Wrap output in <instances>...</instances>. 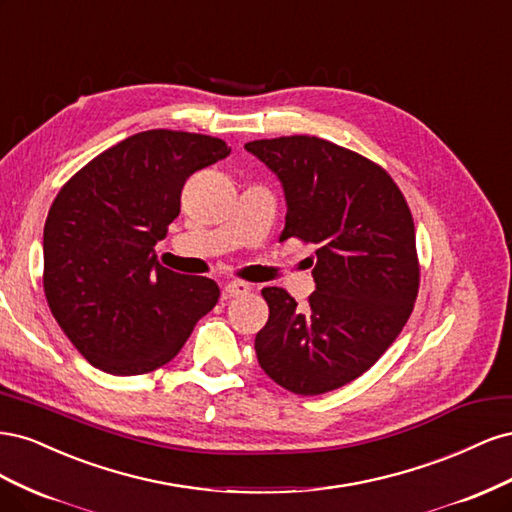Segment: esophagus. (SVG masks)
<instances>
[{
  "label": "esophagus",
  "mask_w": 512,
  "mask_h": 512,
  "mask_svg": "<svg viewBox=\"0 0 512 512\" xmlns=\"http://www.w3.org/2000/svg\"><path fill=\"white\" fill-rule=\"evenodd\" d=\"M247 292H250V284L235 280V282H228V284L224 286L222 297H224V299H237V297H243V294H247Z\"/></svg>",
  "instance_id": "34e87169"
}]
</instances>
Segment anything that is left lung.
I'll return each instance as SVG.
<instances>
[{"label":"left lung","mask_w":512,"mask_h":512,"mask_svg":"<svg viewBox=\"0 0 512 512\" xmlns=\"http://www.w3.org/2000/svg\"><path fill=\"white\" fill-rule=\"evenodd\" d=\"M245 149L282 183L280 241L316 245V290L305 307L284 288L262 290L269 320L254 342L258 363L297 395L339 389L374 365L410 318L418 292L412 213L386 170L322 138L282 136Z\"/></svg>","instance_id":"8db88e82"}]
</instances>
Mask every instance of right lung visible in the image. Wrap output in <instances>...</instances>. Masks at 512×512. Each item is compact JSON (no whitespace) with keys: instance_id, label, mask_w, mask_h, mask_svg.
<instances>
[{"instance_id":"obj_1","label":"right lung","mask_w":512,"mask_h":512,"mask_svg":"<svg viewBox=\"0 0 512 512\" xmlns=\"http://www.w3.org/2000/svg\"><path fill=\"white\" fill-rule=\"evenodd\" d=\"M230 153L220 138L138 132L79 170L44 224V292L85 359L136 376L175 359L198 318L220 299L209 277L168 271L156 243L181 211L196 170Z\"/></svg>"}]
</instances>
